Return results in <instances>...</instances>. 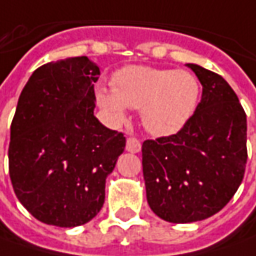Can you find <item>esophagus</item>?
Here are the masks:
<instances>
[{"instance_id": "1", "label": "esophagus", "mask_w": 256, "mask_h": 256, "mask_svg": "<svg viewBox=\"0 0 256 256\" xmlns=\"http://www.w3.org/2000/svg\"><path fill=\"white\" fill-rule=\"evenodd\" d=\"M126 150L128 152H138L142 150V142L136 137H128V142H126Z\"/></svg>"}]
</instances>
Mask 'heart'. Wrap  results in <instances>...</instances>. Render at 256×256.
Instances as JSON below:
<instances>
[{
  "instance_id": "1",
  "label": "heart",
  "mask_w": 256,
  "mask_h": 256,
  "mask_svg": "<svg viewBox=\"0 0 256 256\" xmlns=\"http://www.w3.org/2000/svg\"><path fill=\"white\" fill-rule=\"evenodd\" d=\"M112 91L99 90V106L118 123L128 119L126 109H142L144 128L151 134L166 137L178 133L198 109L200 84L185 70L128 66L112 77Z\"/></svg>"
}]
</instances>
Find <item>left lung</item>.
Segmentation results:
<instances>
[{
    "label": "left lung",
    "instance_id": "8db88e82",
    "mask_svg": "<svg viewBox=\"0 0 256 256\" xmlns=\"http://www.w3.org/2000/svg\"><path fill=\"white\" fill-rule=\"evenodd\" d=\"M203 94L178 133L142 142V175L151 210L170 223L216 214L241 185L246 164V114L222 76L186 64Z\"/></svg>",
    "mask_w": 256,
    "mask_h": 256
}]
</instances>
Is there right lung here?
Here are the masks:
<instances>
[{"mask_svg": "<svg viewBox=\"0 0 256 256\" xmlns=\"http://www.w3.org/2000/svg\"><path fill=\"white\" fill-rule=\"evenodd\" d=\"M99 74L88 57H70L34 70L20 92L10 176L19 202L42 223L77 227L104 206L106 176L126 137L94 116Z\"/></svg>", "mask_w": 256, "mask_h": 256, "instance_id": "1", "label": "right lung"}]
</instances>
